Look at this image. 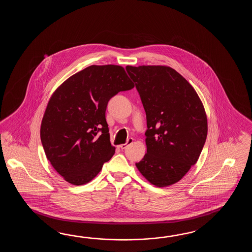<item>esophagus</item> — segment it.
Instances as JSON below:
<instances>
[{
	"instance_id": "1",
	"label": "esophagus",
	"mask_w": 252,
	"mask_h": 252,
	"mask_svg": "<svg viewBox=\"0 0 252 252\" xmlns=\"http://www.w3.org/2000/svg\"><path fill=\"white\" fill-rule=\"evenodd\" d=\"M132 142H133V139H132V138H128V139H127V142H126V143L119 145V147H120L122 150H124V149H126V148L128 147V145L131 144Z\"/></svg>"
}]
</instances>
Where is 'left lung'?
I'll return each mask as SVG.
<instances>
[{"instance_id": "1", "label": "left lung", "mask_w": 252, "mask_h": 252, "mask_svg": "<svg viewBox=\"0 0 252 252\" xmlns=\"http://www.w3.org/2000/svg\"><path fill=\"white\" fill-rule=\"evenodd\" d=\"M143 104L147 153L136 163L152 185L165 188L182 179L197 160L207 137V117L197 93L166 65H127Z\"/></svg>"}]
</instances>
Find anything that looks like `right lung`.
I'll return each mask as SVG.
<instances>
[{
  "label": "right lung",
  "instance_id": "add662e5",
  "mask_svg": "<svg viewBox=\"0 0 252 252\" xmlns=\"http://www.w3.org/2000/svg\"><path fill=\"white\" fill-rule=\"evenodd\" d=\"M134 87L121 65H90L54 92L43 116L40 139L50 164L64 180L90 182L112 158L105 119L108 102Z\"/></svg>",
  "mask_w": 252,
  "mask_h": 252
}]
</instances>
